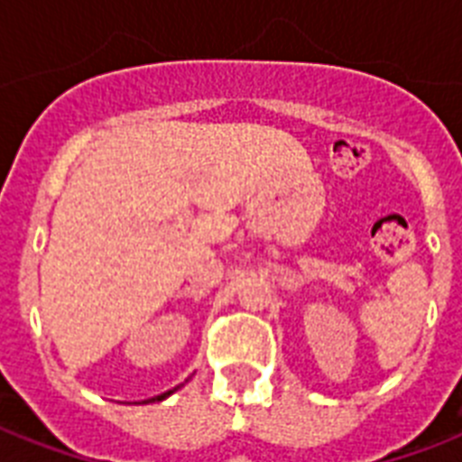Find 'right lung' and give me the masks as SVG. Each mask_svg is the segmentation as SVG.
I'll return each instance as SVG.
<instances>
[{
  "label": "right lung",
  "instance_id": "add662e5",
  "mask_svg": "<svg viewBox=\"0 0 462 462\" xmlns=\"http://www.w3.org/2000/svg\"><path fill=\"white\" fill-rule=\"evenodd\" d=\"M180 388V386H177ZM177 388H172V391H167V393H162V395H155V398H151V401H143V402H155V401H162V398H167V395H172L174 391H177Z\"/></svg>",
  "mask_w": 462,
  "mask_h": 462
}]
</instances>
